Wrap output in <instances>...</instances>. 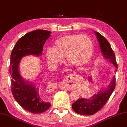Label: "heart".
I'll return each mask as SVG.
<instances>
[{"label": "heart", "mask_w": 127, "mask_h": 127, "mask_svg": "<svg viewBox=\"0 0 127 127\" xmlns=\"http://www.w3.org/2000/svg\"><path fill=\"white\" fill-rule=\"evenodd\" d=\"M93 53V44L86 35H66L57 39L53 48L46 50V61L49 65L54 66L64 61L76 66H82L89 62Z\"/></svg>", "instance_id": "heart-1"}]
</instances>
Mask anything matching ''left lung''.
Instances as JSON below:
<instances>
[{"instance_id": "obj_1", "label": "left lung", "mask_w": 127, "mask_h": 127, "mask_svg": "<svg viewBox=\"0 0 127 127\" xmlns=\"http://www.w3.org/2000/svg\"><path fill=\"white\" fill-rule=\"evenodd\" d=\"M100 45V51L104 59L112 64L117 69L115 54L108 40L96 31L94 32ZM115 70L116 73L117 70ZM116 86L115 76L107 87L102 88L96 94L89 99L81 98L73 103L72 108L77 114L84 116H91L100 111L109 100Z\"/></svg>"}]
</instances>
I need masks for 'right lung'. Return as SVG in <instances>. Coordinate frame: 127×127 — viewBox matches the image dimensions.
Wrapping results in <instances>:
<instances>
[{
    "instance_id": "add662e5",
    "label": "right lung",
    "mask_w": 127,
    "mask_h": 127,
    "mask_svg": "<svg viewBox=\"0 0 127 127\" xmlns=\"http://www.w3.org/2000/svg\"><path fill=\"white\" fill-rule=\"evenodd\" d=\"M50 31L35 30L22 36L17 41L10 56V72L11 92L16 101L25 110L32 113H42L48 110L51 103L40 94L34 83L26 80L21 75L19 65L22 58L29 55L41 56L46 41L51 36Z\"/></svg>"
}]
</instances>
